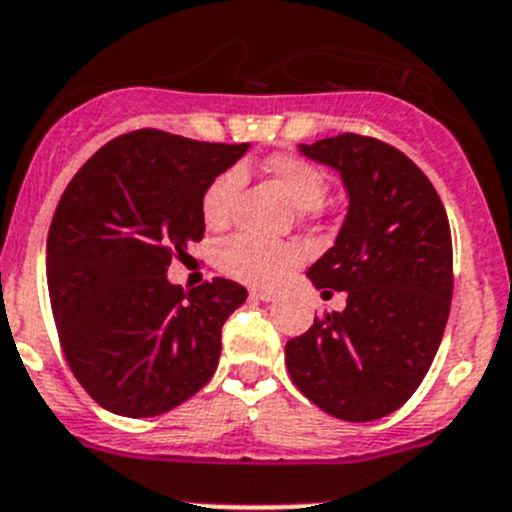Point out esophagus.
I'll return each instance as SVG.
<instances>
[{
  "label": "esophagus",
  "instance_id": "esophagus-1",
  "mask_svg": "<svg viewBox=\"0 0 512 512\" xmlns=\"http://www.w3.org/2000/svg\"><path fill=\"white\" fill-rule=\"evenodd\" d=\"M251 296L258 298V301H263V303H271V301H276L278 293L273 291V288H254V291H251Z\"/></svg>",
  "mask_w": 512,
  "mask_h": 512
}]
</instances>
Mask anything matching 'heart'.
<instances>
[{"mask_svg":"<svg viewBox=\"0 0 512 512\" xmlns=\"http://www.w3.org/2000/svg\"><path fill=\"white\" fill-rule=\"evenodd\" d=\"M266 171L281 184L291 204L298 211H316L326 196V176L308 161L298 156L278 154L266 161ZM241 186V171L229 169L216 176L204 191L201 199V214L209 226H221L229 219L234 209L236 194ZM298 261V251L288 244L278 241L258 239L251 234H239L226 239L216 251V263L231 278H239L246 283H271Z\"/></svg>","mask_w":512,"mask_h":512,"instance_id":"b5f03b06","label":"heart"}]
</instances>
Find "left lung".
Wrapping results in <instances>:
<instances>
[{
  "label": "left lung",
  "instance_id": "1",
  "mask_svg": "<svg viewBox=\"0 0 512 512\" xmlns=\"http://www.w3.org/2000/svg\"><path fill=\"white\" fill-rule=\"evenodd\" d=\"M331 166L348 209L336 241L311 268L321 296L346 291L343 311L323 313L286 343L298 391L351 423L398 411L426 378L453 298V244L428 176L393 146L358 134L298 144Z\"/></svg>",
  "mask_w": 512,
  "mask_h": 512
}]
</instances>
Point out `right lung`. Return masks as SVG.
I'll return each instance as SVG.
<instances>
[{
  "label": "right lung",
  "mask_w": 512,
  "mask_h": 512,
  "mask_svg": "<svg viewBox=\"0 0 512 512\" xmlns=\"http://www.w3.org/2000/svg\"><path fill=\"white\" fill-rule=\"evenodd\" d=\"M249 146L141 129L69 181L49 229V298L69 368L106 411L161 416L214 376L221 328L249 293L226 278L184 291L166 271L204 239V191Z\"/></svg>",
  "instance_id": "right-lung-1"
}]
</instances>
